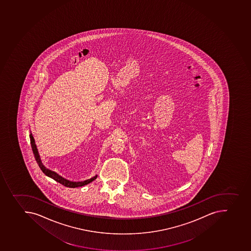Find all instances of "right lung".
<instances>
[{"mask_svg":"<svg viewBox=\"0 0 251 251\" xmlns=\"http://www.w3.org/2000/svg\"><path fill=\"white\" fill-rule=\"evenodd\" d=\"M29 138H30V144H31L32 151H33V153H34L35 160H36L39 167H40V169L42 170V172H43L46 176H48V177L53 178V179L57 181V182H59V183H61V184L65 186V187L73 188L87 185V184L91 183V182H93V180H95L96 178H97V176H95L93 177V178L87 179V180L82 181V182H73V181H69L68 180V179H66V178H63V177L60 176H59V175L55 173V172H52L50 170L46 168V167L43 165L42 162H41L40 157H39V153H38V150H37L36 145L34 143V138H33V136H32V133L29 134Z\"/></svg>","mask_w":251,"mask_h":251,"instance_id":"right-lung-1","label":"right lung"}]
</instances>
